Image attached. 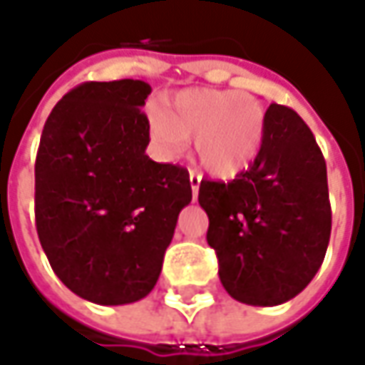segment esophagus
Segmentation results:
<instances>
[{
    "label": "esophagus",
    "instance_id": "1",
    "mask_svg": "<svg viewBox=\"0 0 365 365\" xmlns=\"http://www.w3.org/2000/svg\"><path fill=\"white\" fill-rule=\"evenodd\" d=\"M189 182H190V190H192V199H197V195H199V185H201V175H199V173H195V170H190Z\"/></svg>",
    "mask_w": 365,
    "mask_h": 365
}]
</instances>
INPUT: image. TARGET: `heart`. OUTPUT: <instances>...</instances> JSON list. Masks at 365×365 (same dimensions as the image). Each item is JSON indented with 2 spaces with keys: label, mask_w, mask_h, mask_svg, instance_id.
<instances>
[{
  "label": "heart",
  "mask_w": 365,
  "mask_h": 365,
  "mask_svg": "<svg viewBox=\"0 0 365 365\" xmlns=\"http://www.w3.org/2000/svg\"><path fill=\"white\" fill-rule=\"evenodd\" d=\"M150 135L166 158L195 152L207 173L232 178L256 160L266 140V111L244 91L187 89L150 109Z\"/></svg>",
  "instance_id": "heart-1"
}]
</instances>
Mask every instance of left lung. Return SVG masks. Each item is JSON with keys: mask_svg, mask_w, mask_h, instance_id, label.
Segmentation results:
<instances>
[{"mask_svg": "<svg viewBox=\"0 0 365 365\" xmlns=\"http://www.w3.org/2000/svg\"><path fill=\"white\" fill-rule=\"evenodd\" d=\"M199 205L232 299L276 307L315 278L331 235L327 166L313 132L290 107H268L258 158L230 182L201 180Z\"/></svg>", "mask_w": 365, "mask_h": 365, "instance_id": "left-lung-1", "label": "left lung"}]
</instances>
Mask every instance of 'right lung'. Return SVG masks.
Wrapping results in <instances>:
<instances>
[{
    "mask_svg": "<svg viewBox=\"0 0 365 365\" xmlns=\"http://www.w3.org/2000/svg\"><path fill=\"white\" fill-rule=\"evenodd\" d=\"M150 85L83 83L50 111L36 156V230L54 274L85 301L130 304L156 287L189 173L146 156Z\"/></svg>",
    "mask_w": 365,
    "mask_h": 365,
    "instance_id": "obj_1",
    "label": "right lung"
}]
</instances>
